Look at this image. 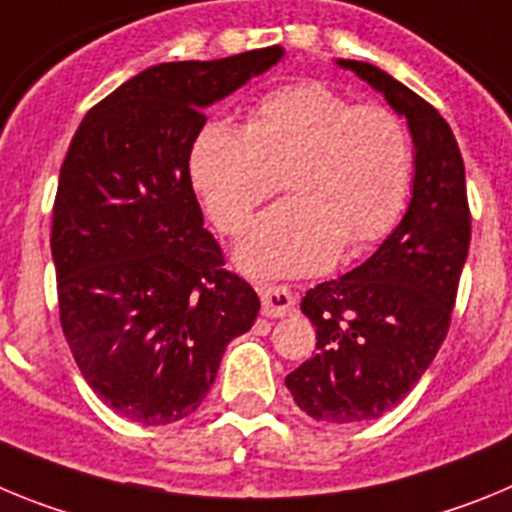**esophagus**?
I'll return each instance as SVG.
<instances>
[{"label":"esophagus","instance_id":"34e87169","mask_svg":"<svg viewBox=\"0 0 512 512\" xmlns=\"http://www.w3.org/2000/svg\"><path fill=\"white\" fill-rule=\"evenodd\" d=\"M261 312L266 318H284L295 307V295L284 284H259Z\"/></svg>","mask_w":512,"mask_h":512}]
</instances>
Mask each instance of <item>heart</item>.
<instances>
[{
  "mask_svg": "<svg viewBox=\"0 0 512 512\" xmlns=\"http://www.w3.org/2000/svg\"><path fill=\"white\" fill-rule=\"evenodd\" d=\"M194 187L225 233H241L277 192L289 200L251 225L238 264L251 274L323 271L338 251L359 253L397 220L413 174V146L382 104H354L320 81H300L253 104L246 128L210 122L189 156Z\"/></svg>",
  "mask_w": 512,
  "mask_h": 512,
  "instance_id": "heart-1",
  "label": "heart"
}]
</instances>
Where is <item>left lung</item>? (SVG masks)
I'll list each match as a JSON object with an SVG mask.
<instances>
[{
  "label": "left lung",
  "mask_w": 512,
  "mask_h": 512,
  "mask_svg": "<svg viewBox=\"0 0 512 512\" xmlns=\"http://www.w3.org/2000/svg\"><path fill=\"white\" fill-rule=\"evenodd\" d=\"M408 120L413 197L400 225L354 271L307 289L315 356L284 379L300 410L361 423L392 410L436 359L449 333L472 238L467 179L449 122L423 97L364 61H338Z\"/></svg>",
  "instance_id": "1"
}]
</instances>
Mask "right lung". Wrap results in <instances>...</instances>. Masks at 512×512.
I'll use <instances>...</instances> for the list:
<instances>
[{
    "instance_id": "right-lung-1",
    "label": "right lung",
    "mask_w": 512,
    "mask_h": 512,
    "mask_svg": "<svg viewBox=\"0 0 512 512\" xmlns=\"http://www.w3.org/2000/svg\"><path fill=\"white\" fill-rule=\"evenodd\" d=\"M284 48L158 63L94 104L61 166L51 253L61 328L104 405L143 425L200 408L259 295L225 269L194 197L205 107L269 71Z\"/></svg>"
}]
</instances>
